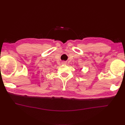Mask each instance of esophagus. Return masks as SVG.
Masks as SVG:
<instances>
[{
	"mask_svg": "<svg viewBox=\"0 0 125 125\" xmlns=\"http://www.w3.org/2000/svg\"><path fill=\"white\" fill-rule=\"evenodd\" d=\"M67 62H62V64H66Z\"/></svg>",
	"mask_w": 125,
	"mask_h": 125,
	"instance_id": "esophagus-1",
	"label": "esophagus"
}]
</instances>
